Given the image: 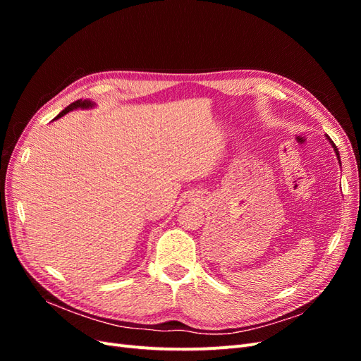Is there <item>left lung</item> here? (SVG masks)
<instances>
[{
  "instance_id": "obj_1",
  "label": "left lung",
  "mask_w": 361,
  "mask_h": 361,
  "mask_svg": "<svg viewBox=\"0 0 361 361\" xmlns=\"http://www.w3.org/2000/svg\"><path fill=\"white\" fill-rule=\"evenodd\" d=\"M330 140V143L333 145V147H334V150H336V155H337V158H338V150H337V147H336V145L333 143V141H331V138H329ZM338 161H341V158H338Z\"/></svg>"
}]
</instances>
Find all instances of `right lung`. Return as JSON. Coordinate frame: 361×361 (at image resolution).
<instances>
[{
	"instance_id": "right-lung-1",
	"label": "right lung",
	"mask_w": 361,
	"mask_h": 361,
	"mask_svg": "<svg viewBox=\"0 0 361 361\" xmlns=\"http://www.w3.org/2000/svg\"><path fill=\"white\" fill-rule=\"evenodd\" d=\"M93 105V102L92 101H82V99H78V101H75L73 104H71L68 108H64V110L56 117V118H59V117H61V116H64L66 113H69L71 110H75V108H90ZM54 118V120H56Z\"/></svg>"
}]
</instances>
